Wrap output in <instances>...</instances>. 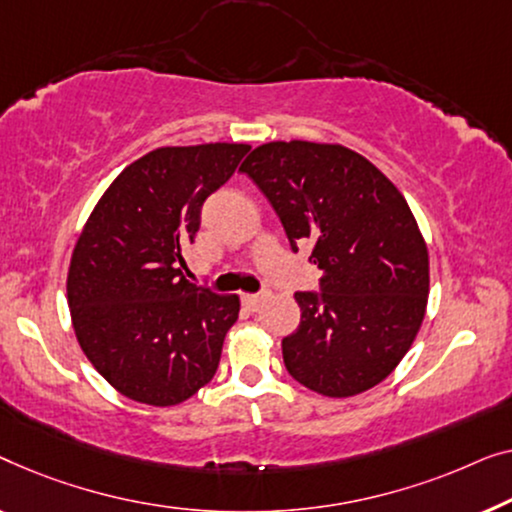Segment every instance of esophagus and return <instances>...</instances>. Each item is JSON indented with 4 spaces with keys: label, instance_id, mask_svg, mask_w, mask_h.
<instances>
[{
    "label": "esophagus",
    "instance_id": "obj_1",
    "mask_svg": "<svg viewBox=\"0 0 512 512\" xmlns=\"http://www.w3.org/2000/svg\"><path fill=\"white\" fill-rule=\"evenodd\" d=\"M241 299H243V306L250 308V311H257V308L262 306L266 299H269V292H264V294H243Z\"/></svg>",
    "mask_w": 512,
    "mask_h": 512
}]
</instances>
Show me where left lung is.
<instances>
[{
    "instance_id": "1",
    "label": "left lung",
    "mask_w": 512,
    "mask_h": 512,
    "mask_svg": "<svg viewBox=\"0 0 512 512\" xmlns=\"http://www.w3.org/2000/svg\"><path fill=\"white\" fill-rule=\"evenodd\" d=\"M283 222L311 243L322 294L297 292L301 322L283 338L290 376L331 399L390 376L429 299V250L399 187L341 143L269 141L241 164Z\"/></svg>"
}]
</instances>
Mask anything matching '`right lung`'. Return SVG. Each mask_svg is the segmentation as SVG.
Wrapping results in <instances>:
<instances>
[{
	"instance_id": "add662e5",
	"label": "right lung",
	"mask_w": 512,
	"mask_h": 512,
	"mask_svg": "<svg viewBox=\"0 0 512 512\" xmlns=\"http://www.w3.org/2000/svg\"><path fill=\"white\" fill-rule=\"evenodd\" d=\"M248 150L225 141L150 150L120 171L85 220L67 273L71 325L122 397L176 406L218 371L241 301L190 283L183 253L201 204Z\"/></svg>"
}]
</instances>
